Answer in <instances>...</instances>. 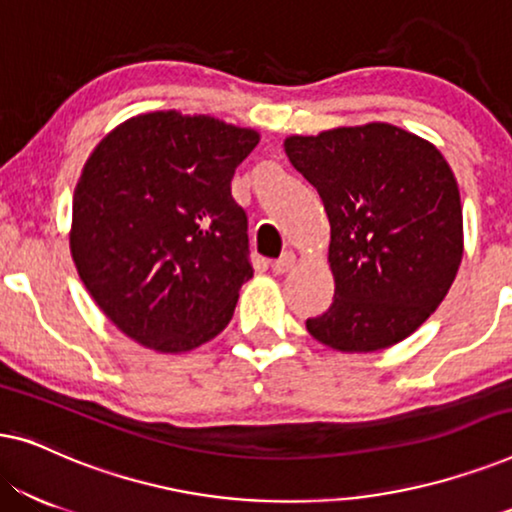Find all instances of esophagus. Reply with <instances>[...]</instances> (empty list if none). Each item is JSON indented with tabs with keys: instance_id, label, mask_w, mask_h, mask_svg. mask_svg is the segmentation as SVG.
<instances>
[{
	"instance_id": "obj_1",
	"label": "esophagus",
	"mask_w": 512,
	"mask_h": 512,
	"mask_svg": "<svg viewBox=\"0 0 512 512\" xmlns=\"http://www.w3.org/2000/svg\"><path fill=\"white\" fill-rule=\"evenodd\" d=\"M296 254H293V251H284L282 256L277 258L275 263H272V270L277 272V275H284V272H289V270H293V265H296Z\"/></svg>"
}]
</instances>
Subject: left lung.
I'll list each match as a JSON object with an SVG mask.
<instances>
[{
	"label": "left lung",
	"mask_w": 512,
	"mask_h": 512,
	"mask_svg": "<svg viewBox=\"0 0 512 512\" xmlns=\"http://www.w3.org/2000/svg\"><path fill=\"white\" fill-rule=\"evenodd\" d=\"M284 151L331 223L335 298L307 331L345 354L405 340L443 303L464 256L450 163L429 139L380 121L289 135Z\"/></svg>",
	"instance_id": "obj_1"
}]
</instances>
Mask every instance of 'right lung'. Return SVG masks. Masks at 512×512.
I'll return each instance as SVG.
<instances>
[{
    "label": "right lung",
    "mask_w": 512,
    "mask_h": 512,
    "mask_svg": "<svg viewBox=\"0 0 512 512\" xmlns=\"http://www.w3.org/2000/svg\"><path fill=\"white\" fill-rule=\"evenodd\" d=\"M258 139L214 116L146 111L88 156L69 251L95 305L137 345L184 354L233 319L254 270L230 181Z\"/></svg>",
    "instance_id": "1"
}]
</instances>
